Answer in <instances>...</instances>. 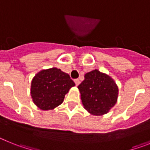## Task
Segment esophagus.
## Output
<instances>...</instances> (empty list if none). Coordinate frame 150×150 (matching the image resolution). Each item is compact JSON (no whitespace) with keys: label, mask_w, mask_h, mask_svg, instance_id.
Masks as SVG:
<instances>
[{"label":"esophagus","mask_w":150,"mask_h":150,"mask_svg":"<svg viewBox=\"0 0 150 150\" xmlns=\"http://www.w3.org/2000/svg\"><path fill=\"white\" fill-rule=\"evenodd\" d=\"M74 83H75L76 86H79V83H80V81H79L78 79H75V80H74Z\"/></svg>","instance_id":"1"}]
</instances>
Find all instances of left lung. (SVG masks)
<instances>
[{
  "mask_svg": "<svg viewBox=\"0 0 150 150\" xmlns=\"http://www.w3.org/2000/svg\"><path fill=\"white\" fill-rule=\"evenodd\" d=\"M84 77L78 86L84 108L94 116L107 113L117 102L119 88L116 82L97 69L85 74Z\"/></svg>",
  "mask_w": 150,
  "mask_h": 150,
  "instance_id": "8db88e82",
  "label": "left lung"
}]
</instances>
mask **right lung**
I'll return each mask as SVG.
<instances>
[{
	"instance_id": "add662e5",
	"label": "right lung",
	"mask_w": 150,
	"mask_h": 150,
	"mask_svg": "<svg viewBox=\"0 0 150 150\" xmlns=\"http://www.w3.org/2000/svg\"><path fill=\"white\" fill-rule=\"evenodd\" d=\"M75 83L70 76L57 67L39 71L31 81L30 95L33 102L42 110L55 109Z\"/></svg>"
}]
</instances>
